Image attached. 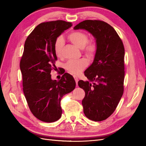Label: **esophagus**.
I'll return each mask as SVG.
<instances>
[{
	"label": "esophagus",
	"mask_w": 146,
	"mask_h": 146,
	"mask_svg": "<svg viewBox=\"0 0 146 146\" xmlns=\"http://www.w3.org/2000/svg\"><path fill=\"white\" fill-rule=\"evenodd\" d=\"M73 78H74V79H75V82H76V86H78V76H77L76 75H73Z\"/></svg>",
	"instance_id": "esophagus-1"
}]
</instances>
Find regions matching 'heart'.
I'll use <instances>...</instances> for the list:
<instances>
[{"label":"heart","mask_w":146,"mask_h":146,"mask_svg":"<svg viewBox=\"0 0 146 146\" xmlns=\"http://www.w3.org/2000/svg\"><path fill=\"white\" fill-rule=\"evenodd\" d=\"M71 42L80 49L89 58H94L98 51V46L95 42H89V36L87 34L82 31H74L71 33L68 36ZM64 39L61 36H59L55 39L53 49L55 54L58 57L62 56ZM88 65V62L85 58L76 60H70L64 64L66 70L73 75H78L85 69Z\"/></svg>","instance_id":"obj_1"}]
</instances>
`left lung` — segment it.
Listing matches in <instances>:
<instances>
[{"label":"left lung","instance_id":"1","mask_svg":"<svg viewBox=\"0 0 146 146\" xmlns=\"http://www.w3.org/2000/svg\"><path fill=\"white\" fill-rule=\"evenodd\" d=\"M74 29L88 31L96 39L97 54L84 73L89 81L80 80L78 84L85 92V116L95 122L104 120L113 113L123 93L124 46L113 27L104 21L85 20Z\"/></svg>","mask_w":146,"mask_h":146}]
</instances>
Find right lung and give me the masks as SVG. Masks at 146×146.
I'll list each match as a JSON object with an SVG mask.
<instances>
[{"label": "right lung", "instance_id": "add662e5", "mask_svg": "<svg viewBox=\"0 0 146 146\" xmlns=\"http://www.w3.org/2000/svg\"><path fill=\"white\" fill-rule=\"evenodd\" d=\"M71 26V23L61 20L41 23L24 44L20 61L23 92L31 111L42 122L60 119L61 98L75 88V80L70 74L65 73L59 81L52 80L50 74L57 60L53 49L55 39Z\"/></svg>", "mask_w": 146, "mask_h": 146}]
</instances>
